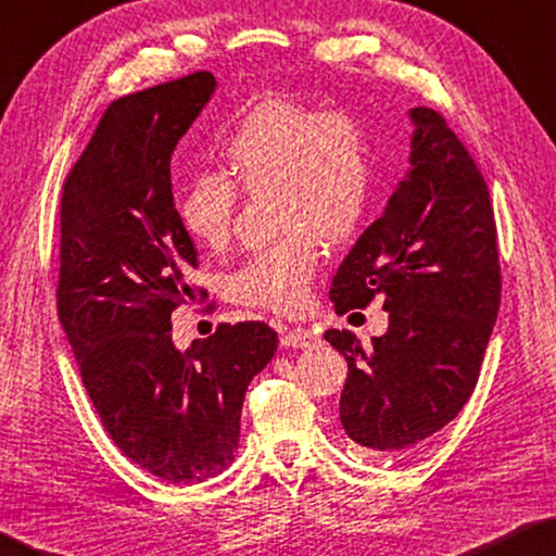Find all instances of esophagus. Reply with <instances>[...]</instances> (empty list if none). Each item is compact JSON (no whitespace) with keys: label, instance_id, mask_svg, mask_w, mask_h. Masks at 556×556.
I'll return each mask as SVG.
<instances>
[{"label":"esophagus","instance_id":"esophagus-1","mask_svg":"<svg viewBox=\"0 0 556 556\" xmlns=\"http://www.w3.org/2000/svg\"><path fill=\"white\" fill-rule=\"evenodd\" d=\"M281 344L293 346V350H308V346L318 344V334L308 328H291L281 334Z\"/></svg>","mask_w":556,"mask_h":556}]
</instances>
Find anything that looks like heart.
I'll list each match as a JSON object with an SVG mask.
<instances>
[{
	"label": "heart",
	"instance_id": "b5f03b06",
	"mask_svg": "<svg viewBox=\"0 0 556 556\" xmlns=\"http://www.w3.org/2000/svg\"><path fill=\"white\" fill-rule=\"evenodd\" d=\"M226 176L200 173L180 194L185 233L206 250L228 243L238 190L277 192V219L289 231L245 257L226 277L228 299L243 306L293 313L308 301L320 267V238L342 243L366 212L374 161L352 113L320 111L296 98H265L219 147Z\"/></svg>",
	"mask_w": 556,
	"mask_h": 556
}]
</instances>
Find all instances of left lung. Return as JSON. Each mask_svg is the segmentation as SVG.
I'll return each instance as SVG.
<instances>
[{"instance_id":"8db88e82","label":"left lung","mask_w":556,"mask_h":556,"mask_svg":"<svg viewBox=\"0 0 556 556\" xmlns=\"http://www.w3.org/2000/svg\"><path fill=\"white\" fill-rule=\"evenodd\" d=\"M405 180L342 260L334 313L383 296L388 332L364 346L328 330L350 374L340 421L368 453H405L429 439L472 395L502 303L496 224L480 168L448 123L412 108Z\"/></svg>"}]
</instances>
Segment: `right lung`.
<instances>
[{
  "instance_id": "obj_1",
  "label": "right lung",
  "mask_w": 556,
  "mask_h": 556,
  "mask_svg": "<svg viewBox=\"0 0 556 556\" xmlns=\"http://www.w3.org/2000/svg\"><path fill=\"white\" fill-rule=\"evenodd\" d=\"M214 89L210 72H194L113 101L60 206L58 315L86 393L117 448L173 484L231 465L245 390L279 342L265 323H224L185 352L170 337L200 265L173 202L170 154Z\"/></svg>"
}]
</instances>
